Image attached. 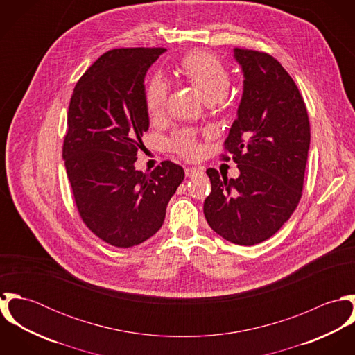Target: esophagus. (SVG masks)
I'll list each match as a JSON object with an SVG mask.
<instances>
[{
	"instance_id": "obj_1",
	"label": "esophagus",
	"mask_w": 355,
	"mask_h": 355,
	"mask_svg": "<svg viewBox=\"0 0 355 355\" xmlns=\"http://www.w3.org/2000/svg\"><path fill=\"white\" fill-rule=\"evenodd\" d=\"M184 173L187 178H194V176H198V175H202V168H196V166H189L184 169Z\"/></svg>"
}]
</instances>
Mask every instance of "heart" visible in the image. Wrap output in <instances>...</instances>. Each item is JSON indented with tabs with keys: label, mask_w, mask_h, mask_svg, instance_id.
<instances>
[{
	"label": "heart",
	"mask_w": 355,
	"mask_h": 355,
	"mask_svg": "<svg viewBox=\"0 0 355 355\" xmlns=\"http://www.w3.org/2000/svg\"><path fill=\"white\" fill-rule=\"evenodd\" d=\"M180 76L190 83L206 103L217 102L224 97L230 87V73L221 61L205 51H196L186 55L179 67ZM169 93L168 82L159 76H152L145 86V103L150 116H159L165 107ZM169 146L186 158H194L200 153L196 132L191 130L176 131Z\"/></svg>",
	"instance_id": "1"
}]
</instances>
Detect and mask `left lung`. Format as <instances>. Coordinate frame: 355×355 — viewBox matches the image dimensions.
<instances>
[{
  "mask_svg": "<svg viewBox=\"0 0 355 355\" xmlns=\"http://www.w3.org/2000/svg\"><path fill=\"white\" fill-rule=\"evenodd\" d=\"M234 58L242 68L243 93L224 145L241 173L228 179L206 171L211 193L203 213L220 236L253 246L275 235L298 206L310 125L304 98L277 60L238 48Z\"/></svg>",
  "mask_w": 355,
  "mask_h": 355,
  "instance_id": "8db88e82",
  "label": "left lung"
}]
</instances>
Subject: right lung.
Segmentation results:
<instances>
[{
    "label": "right lung",
    "instance_id": "add662e5",
    "mask_svg": "<svg viewBox=\"0 0 355 355\" xmlns=\"http://www.w3.org/2000/svg\"><path fill=\"white\" fill-rule=\"evenodd\" d=\"M165 49H113L85 72L68 109L62 158L85 224L103 242L132 248L162 225L166 205L184 179L180 165L135 169L149 130L145 76Z\"/></svg>",
    "mask_w": 355,
    "mask_h": 355
}]
</instances>
